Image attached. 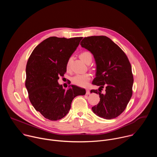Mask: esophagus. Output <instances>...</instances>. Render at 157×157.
I'll list each match as a JSON object with an SVG mask.
<instances>
[{"instance_id": "obj_1", "label": "esophagus", "mask_w": 157, "mask_h": 157, "mask_svg": "<svg viewBox=\"0 0 157 157\" xmlns=\"http://www.w3.org/2000/svg\"><path fill=\"white\" fill-rule=\"evenodd\" d=\"M89 94H90V91H89V89H86V94L88 95Z\"/></svg>"}]
</instances>
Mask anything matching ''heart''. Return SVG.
<instances>
[{
	"instance_id": "b5f03b06",
	"label": "heart",
	"mask_w": 157,
	"mask_h": 157,
	"mask_svg": "<svg viewBox=\"0 0 157 157\" xmlns=\"http://www.w3.org/2000/svg\"><path fill=\"white\" fill-rule=\"evenodd\" d=\"M80 58L86 63L89 64L92 61L93 56L92 54L87 51H84L81 53ZM72 59V57H70L66 63V69L69 70L70 67V63ZM91 79V75L89 73L85 74H78L75 75L71 78V82L73 84L79 87H86L87 86L89 81Z\"/></svg>"
}]
</instances>
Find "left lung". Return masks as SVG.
<instances>
[{
  "instance_id": "1",
  "label": "left lung",
  "mask_w": 157,
  "mask_h": 157,
  "mask_svg": "<svg viewBox=\"0 0 157 157\" xmlns=\"http://www.w3.org/2000/svg\"><path fill=\"white\" fill-rule=\"evenodd\" d=\"M80 44L93 53L97 64L96 77L92 84L100 86L99 92L92 89L91 93L99 94L100 101L92 107L93 111L100 117L114 119L124 111L132 96L130 63L123 50L105 36L85 37ZM104 86L103 95L100 92Z\"/></svg>"
}]
</instances>
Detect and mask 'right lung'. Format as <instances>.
Instances as JSON below:
<instances>
[{
  "label": "right lung",
  "mask_w": 157,
  "mask_h": 157,
  "mask_svg": "<svg viewBox=\"0 0 157 157\" xmlns=\"http://www.w3.org/2000/svg\"><path fill=\"white\" fill-rule=\"evenodd\" d=\"M82 38L49 37L35 47L28 59L25 86L29 98L35 110L47 119L63 118L73 99L86 94L85 89L74 85L65 90L58 82Z\"/></svg>",
  "instance_id": "obj_1"
}]
</instances>
